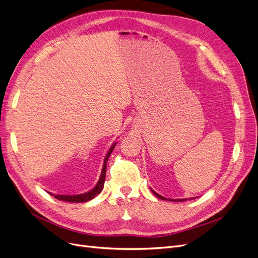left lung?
Returning a JSON list of instances; mask_svg holds the SVG:
<instances>
[{"label": "left lung", "instance_id": "obj_1", "mask_svg": "<svg viewBox=\"0 0 258 258\" xmlns=\"http://www.w3.org/2000/svg\"><path fill=\"white\" fill-rule=\"evenodd\" d=\"M152 191H153V194L155 195V196H156V197H158L159 199H162V200H166V198H165V197H162V196H160V195H158L157 192H155L154 190H152ZM184 200H185V199H183V200H182V199H175V200H173V201H184ZM170 201H172V200H171V199H170Z\"/></svg>", "mask_w": 258, "mask_h": 258}]
</instances>
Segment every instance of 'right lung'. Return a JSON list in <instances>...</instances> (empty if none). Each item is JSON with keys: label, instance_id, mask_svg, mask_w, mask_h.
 <instances>
[{"label": "right lung", "instance_id": "1", "mask_svg": "<svg viewBox=\"0 0 258 258\" xmlns=\"http://www.w3.org/2000/svg\"><path fill=\"white\" fill-rule=\"evenodd\" d=\"M115 147V144L110 148V151H108L106 157L104 159V163H103V168H102V172H101V176L99 178V181L97 183V185L93 187V188L88 191V192H85V194H81V195H52V196L58 199V200H62V201H68V202H86V201H89L91 199L95 198L97 195H99L103 188V185H104V181H105V172H106V162L108 157H110L111 153L113 152Z\"/></svg>", "mask_w": 258, "mask_h": 258}]
</instances>
